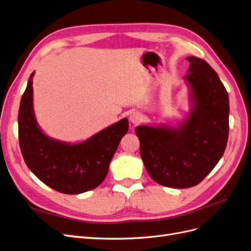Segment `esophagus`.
<instances>
[{
	"label": "esophagus",
	"mask_w": 251,
	"mask_h": 251,
	"mask_svg": "<svg viewBox=\"0 0 251 251\" xmlns=\"http://www.w3.org/2000/svg\"><path fill=\"white\" fill-rule=\"evenodd\" d=\"M129 121H130V123H131V124H133V125H137V124H139L140 122L142 121L141 114H140L138 111H133V112H131V113L129 114Z\"/></svg>",
	"instance_id": "esophagus-1"
}]
</instances>
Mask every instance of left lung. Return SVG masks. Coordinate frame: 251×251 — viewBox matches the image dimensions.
<instances>
[{
  "mask_svg": "<svg viewBox=\"0 0 251 251\" xmlns=\"http://www.w3.org/2000/svg\"><path fill=\"white\" fill-rule=\"evenodd\" d=\"M189 112L176 126L135 127L140 153L157 184L188 188L204 180L224 154L229 132V98L206 61L188 56Z\"/></svg>",
  "mask_w": 251,
  "mask_h": 251,
  "instance_id": "8db88e82",
  "label": "left lung"
}]
</instances>
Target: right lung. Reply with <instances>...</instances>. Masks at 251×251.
Returning <instances> with one entry per match:
<instances>
[{
	"label": "right lung",
	"instance_id": "right-lung-1",
	"mask_svg": "<svg viewBox=\"0 0 251 251\" xmlns=\"http://www.w3.org/2000/svg\"><path fill=\"white\" fill-rule=\"evenodd\" d=\"M33 75L34 71L21 99L18 116L20 148L27 167L43 183L66 195L95 189L108 174L112 156L128 131V120L122 119L77 143L49 137L35 119Z\"/></svg>",
	"mask_w": 251,
	"mask_h": 251
}]
</instances>
